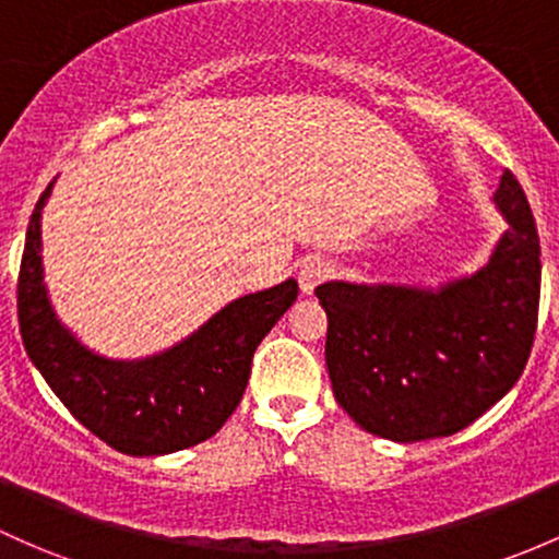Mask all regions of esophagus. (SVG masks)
I'll return each mask as SVG.
<instances>
[{
  "label": "esophagus",
  "instance_id": "obj_1",
  "mask_svg": "<svg viewBox=\"0 0 559 559\" xmlns=\"http://www.w3.org/2000/svg\"><path fill=\"white\" fill-rule=\"evenodd\" d=\"M330 274H333V266H330L328 258L306 255L301 266H298V285H301L304 293H311L320 282H325Z\"/></svg>",
  "mask_w": 559,
  "mask_h": 559
}]
</instances>
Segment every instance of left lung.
<instances>
[{
    "instance_id": "1",
    "label": "left lung",
    "mask_w": 559,
    "mask_h": 559,
    "mask_svg": "<svg viewBox=\"0 0 559 559\" xmlns=\"http://www.w3.org/2000/svg\"><path fill=\"white\" fill-rule=\"evenodd\" d=\"M509 229L490 261L440 290L325 282V365L335 402L394 442L450 437L518 383L531 357L542 245L518 178L496 191Z\"/></svg>"
}]
</instances>
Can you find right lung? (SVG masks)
<instances>
[{
  "mask_svg": "<svg viewBox=\"0 0 559 559\" xmlns=\"http://www.w3.org/2000/svg\"><path fill=\"white\" fill-rule=\"evenodd\" d=\"M41 191L26 231L17 274V322L26 354L71 416L128 455H162L213 437L237 411L263 335L298 298L285 280L221 309L183 344L138 362L87 352L56 320L41 282Z\"/></svg>",
  "mask_w": 559,
  "mask_h": 559,
  "instance_id": "add662e5",
  "label": "right lung"
}]
</instances>
